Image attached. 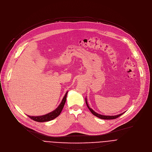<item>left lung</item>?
<instances>
[{"label":"left lung","mask_w":152,"mask_h":152,"mask_svg":"<svg viewBox=\"0 0 152 152\" xmlns=\"http://www.w3.org/2000/svg\"><path fill=\"white\" fill-rule=\"evenodd\" d=\"M86 105L88 107V108L89 109V110L90 111V112L92 113L94 115L99 117V118H101V119H105V120H110V119H115L118 117H120V115H122L123 114H124V113H121L120 114H118V115H101V114H99L97 113H96L95 111H94L92 108H90L88 104H87V99L86 98Z\"/></svg>","instance_id":"obj_1"}]
</instances>
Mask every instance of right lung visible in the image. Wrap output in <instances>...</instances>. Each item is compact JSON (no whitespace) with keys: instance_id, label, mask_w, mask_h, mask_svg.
<instances>
[{"instance_id":"right-lung-1","label":"right lung","mask_w":152,"mask_h":152,"mask_svg":"<svg viewBox=\"0 0 152 152\" xmlns=\"http://www.w3.org/2000/svg\"><path fill=\"white\" fill-rule=\"evenodd\" d=\"M67 94H68V92L66 93L65 96L64 97L61 103L60 104L58 107L55 110L53 111L52 112H51L50 113H48L47 114L43 115H41V116H30V115H28V117H30L31 119L36 121V122H48V121H50L51 120L54 119L58 115H59L60 113L62 112V111L63 110V108L65 105V102H66Z\"/></svg>"}]
</instances>
